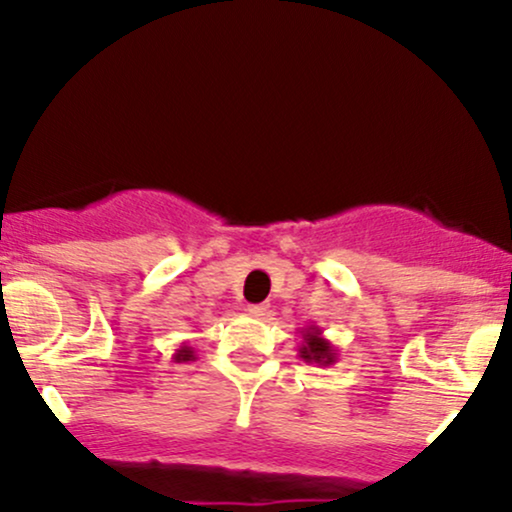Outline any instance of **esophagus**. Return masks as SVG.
Here are the masks:
<instances>
[{"instance_id": "34e87169", "label": "esophagus", "mask_w": 512, "mask_h": 512, "mask_svg": "<svg viewBox=\"0 0 512 512\" xmlns=\"http://www.w3.org/2000/svg\"><path fill=\"white\" fill-rule=\"evenodd\" d=\"M248 315H252V317H264V315H267V305H264V303L248 305Z\"/></svg>"}]
</instances>
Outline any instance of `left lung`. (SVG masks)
<instances>
[{"label":"left lung","mask_w":512,"mask_h":512,"mask_svg":"<svg viewBox=\"0 0 512 512\" xmlns=\"http://www.w3.org/2000/svg\"><path fill=\"white\" fill-rule=\"evenodd\" d=\"M301 334V344H298V356L303 358L305 363H317V366H334L337 363V346H334L330 339H325V334L317 325H308Z\"/></svg>","instance_id":"obj_1"}]
</instances>
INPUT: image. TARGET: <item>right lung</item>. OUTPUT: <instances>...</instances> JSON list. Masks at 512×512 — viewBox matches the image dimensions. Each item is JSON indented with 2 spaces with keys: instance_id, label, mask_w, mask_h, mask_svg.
<instances>
[{
  "instance_id": "add662e5",
  "label": "right lung",
  "mask_w": 512,
  "mask_h": 512,
  "mask_svg": "<svg viewBox=\"0 0 512 512\" xmlns=\"http://www.w3.org/2000/svg\"><path fill=\"white\" fill-rule=\"evenodd\" d=\"M173 358L178 363H185V361H192V358H195V349H192L190 344L187 342H182L178 349H175V354H173Z\"/></svg>"
}]
</instances>
